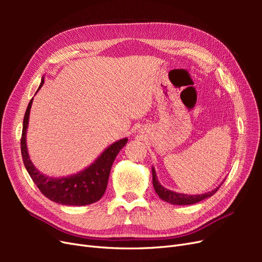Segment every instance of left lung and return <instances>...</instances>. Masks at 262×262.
I'll use <instances>...</instances> for the list:
<instances>
[{"instance_id": "1", "label": "left lung", "mask_w": 262, "mask_h": 262, "mask_svg": "<svg viewBox=\"0 0 262 262\" xmlns=\"http://www.w3.org/2000/svg\"><path fill=\"white\" fill-rule=\"evenodd\" d=\"M152 173H153V186L156 193L158 194V196L161 198L162 200L169 202L171 204H178V205H187V204H194L196 202H200L204 199H207L209 196H212L214 193H215L219 188L217 187L212 191L203 193V194H185V193H178V192H173L171 190H168L164 188L160 182H158V179L156 177V172L154 167L152 168ZM222 185V184H221Z\"/></svg>"}]
</instances>
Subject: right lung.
Here are the masks:
<instances>
[{
  "label": "right lung",
  "instance_id": "1",
  "mask_svg": "<svg viewBox=\"0 0 262 262\" xmlns=\"http://www.w3.org/2000/svg\"><path fill=\"white\" fill-rule=\"evenodd\" d=\"M43 82L42 78L38 91L43 85ZM33 99L29 101L25 117H24L20 139L23 162L29 176L41 193L53 202L63 205H86L98 201L106 191L110 169H112L115 158L126 144L128 139H121L115 142L107 147L91 166L75 175L61 178L46 176L31 163L26 146V131Z\"/></svg>",
  "mask_w": 262,
  "mask_h": 262
}]
</instances>
